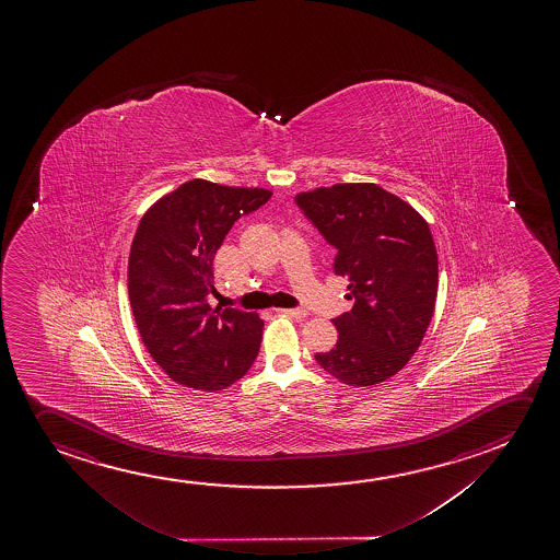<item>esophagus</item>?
Segmentation results:
<instances>
[{"mask_svg": "<svg viewBox=\"0 0 560 560\" xmlns=\"http://www.w3.org/2000/svg\"><path fill=\"white\" fill-rule=\"evenodd\" d=\"M277 313L288 314L293 318H305L306 316V311H303V308H277Z\"/></svg>", "mask_w": 560, "mask_h": 560, "instance_id": "1", "label": "esophagus"}]
</instances>
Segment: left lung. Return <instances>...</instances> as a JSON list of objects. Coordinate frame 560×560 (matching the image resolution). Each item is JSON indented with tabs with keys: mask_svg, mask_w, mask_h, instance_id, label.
<instances>
[{
	"mask_svg": "<svg viewBox=\"0 0 560 560\" xmlns=\"http://www.w3.org/2000/svg\"><path fill=\"white\" fill-rule=\"evenodd\" d=\"M322 236L336 247L334 272L347 277L349 313L334 318L337 343L316 362L351 387L400 372L433 318L439 255L425 219L408 201L373 183L299 192Z\"/></svg>",
	"mask_w": 560,
	"mask_h": 560,
	"instance_id": "left-lung-1",
	"label": "left lung"
}]
</instances>
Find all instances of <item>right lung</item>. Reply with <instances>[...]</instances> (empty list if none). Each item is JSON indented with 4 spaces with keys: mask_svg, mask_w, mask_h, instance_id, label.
I'll use <instances>...</instances> for the list:
<instances>
[{
    "mask_svg": "<svg viewBox=\"0 0 560 560\" xmlns=\"http://www.w3.org/2000/svg\"><path fill=\"white\" fill-rule=\"evenodd\" d=\"M270 196L267 188L192 179L142 215L127 262L129 303L147 351L175 383L213 393L254 364L265 326L259 314L211 308L206 295L232 224Z\"/></svg>",
    "mask_w": 560,
    "mask_h": 560,
    "instance_id": "obj_1",
    "label": "right lung"
}]
</instances>
